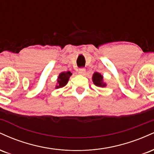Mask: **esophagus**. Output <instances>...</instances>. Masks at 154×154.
<instances>
[{"label":"esophagus","mask_w":154,"mask_h":154,"mask_svg":"<svg viewBox=\"0 0 154 154\" xmlns=\"http://www.w3.org/2000/svg\"><path fill=\"white\" fill-rule=\"evenodd\" d=\"M85 72H86L85 69H84V68H80L78 71V73L79 74V75H84L85 74Z\"/></svg>","instance_id":"obj_1"}]
</instances>
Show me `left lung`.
Listing matches in <instances>:
<instances>
[{"mask_svg":"<svg viewBox=\"0 0 154 154\" xmlns=\"http://www.w3.org/2000/svg\"><path fill=\"white\" fill-rule=\"evenodd\" d=\"M93 81L94 84L98 87H105L106 84L103 82V77L98 72H95L93 76Z\"/></svg>","mask_w":154,"mask_h":154,"instance_id":"left-lung-1","label":"left lung"}]
</instances>
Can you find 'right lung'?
<instances>
[{"instance_id": "obj_1", "label": "right lung", "mask_w": 154, "mask_h": 154, "mask_svg": "<svg viewBox=\"0 0 154 154\" xmlns=\"http://www.w3.org/2000/svg\"><path fill=\"white\" fill-rule=\"evenodd\" d=\"M72 75V73L70 72H62L61 73L58 77V85L56 86V88H63V86H65L66 85V83L68 82L69 77Z\"/></svg>"}]
</instances>
